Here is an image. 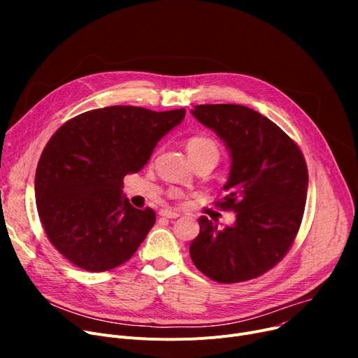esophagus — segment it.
Here are the masks:
<instances>
[{
    "label": "esophagus",
    "mask_w": 358,
    "mask_h": 358,
    "mask_svg": "<svg viewBox=\"0 0 358 358\" xmlns=\"http://www.w3.org/2000/svg\"><path fill=\"white\" fill-rule=\"evenodd\" d=\"M159 215H161L162 217H166V219H177V217H180V213L173 212V210H168V209L161 210V212H159Z\"/></svg>",
    "instance_id": "1"
}]
</instances>
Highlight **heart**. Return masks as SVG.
<instances>
[{"mask_svg": "<svg viewBox=\"0 0 358 358\" xmlns=\"http://www.w3.org/2000/svg\"><path fill=\"white\" fill-rule=\"evenodd\" d=\"M187 152H189L193 162L203 158H213L217 161L220 155V148L213 138L196 135L187 141Z\"/></svg>", "mask_w": 358, "mask_h": 358, "instance_id": "obj_1", "label": "heart"}]
</instances>
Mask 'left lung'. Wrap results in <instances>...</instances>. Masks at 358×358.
<instances>
[{"label":"left lung","mask_w":358,"mask_h":358,"mask_svg":"<svg viewBox=\"0 0 358 358\" xmlns=\"http://www.w3.org/2000/svg\"><path fill=\"white\" fill-rule=\"evenodd\" d=\"M192 115L229 150L231 171L219 204L236 213L223 229L199 219L192 261L217 283L255 278L286 255L299 231L308 194L305 158L274 122L245 106L203 104Z\"/></svg>","instance_id":"left-lung-1"}]
</instances>
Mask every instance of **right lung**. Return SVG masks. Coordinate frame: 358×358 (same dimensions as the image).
Segmentation results:
<instances>
[{"mask_svg":"<svg viewBox=\"0 0 358 358\" xmlns=\"http://www.w3.org/2000/svg\"><path fill=\"white\" fill-rule=\"evenodd\" d=\"M184 116V108L111 106L56 130L37 164L34 196L49 241L72 264L101 273L136 252L155 212L129 203L123 178L141 171Z\"/></svg>","mask_w":358,"mask_h":358,"instance_id":"add662e5","label":"right lung"}]
</instances>
